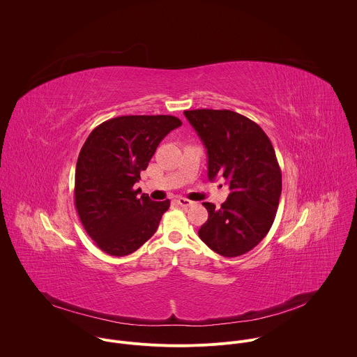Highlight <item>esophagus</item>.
<instances>
[{
    "label": "esophagus",
    "mask_w": 357,
    "mask_h": 357,
    "mask_svg": "<svg viewBox=\"0 0 357 357\" xmlns=\"http://www.w3.org/2000/svg\"><path fill=\"white\" fill-rule=\"evenodd\" d=\"M176 202L180 205V206H183V208H190V206H192V201H190V199H187V198H177L176 199Z\"/></svg>",
    "instance_id": "obj_1"
}]
</instances>
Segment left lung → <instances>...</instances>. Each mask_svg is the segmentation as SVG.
<instances>
[{
	"mask_svg": "<svg viewBox=\"0 0 357 357\" xmlns=\"http://www.w3.org/2000/svg\"><path fill=\"white\" fill-rule=\"evenodd\" d=\"M184 115L208 153V177H223L230 194L222 208L205 202L209 218L199 238L216 253L241 256L268 233L281 195L274 148L259 124L233 111L195 109Z\"/></svg>",
	"mask_w": 357,
	"mask_h": 357,
	"instance_id": "left-lung-1",
	"label": "left lung"
}]
</instances>
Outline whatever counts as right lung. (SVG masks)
I'll list each match as a JSON object with an SVG mask.
<instances>
[{"instance_id":"1","label":"right lung","mask_w":357,"mask_h":357,"mask_svg":"<svg viewBox=\"0 0 357 357\" xmlns=\"http://www.w3.org/2000/svg\"><path fill=\"white\" fill-rule=\"evenodd\" d=\"M181 120L169 115H131L107 120L86 139L75 174V205L97 246L112 256L135 252L152 237L170 201L141 198L134 184L159 142Z\"/></svg>"}]
</instances>
